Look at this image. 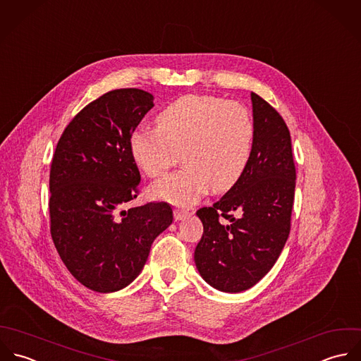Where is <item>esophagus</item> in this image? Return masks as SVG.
I'll list each match as a JSON object with an SVG mask.
<instances>
[{
  "label": "esophagus",
  "mask_w": 361,
  "mask_h": 361,
  "mask_svg": "<svg viewBox=\"0 0 361 361\" xmlns=\"http://www.w3.org/2000/svg\"><path fill=\"white\" fill-rule=\"evenodd\" d=\"M173 216H175V220L180 221V220H185V219L189 216V212L180 210V209H175V210H173Z\"/></svg>",
  "instance_id": "obj_1"
}]
</instances>
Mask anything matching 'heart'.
Segmentation results:
<instances>
[{
  "instance_id": "heart-1",
  "label": "heart",
  "mask_w": 361,
  "mask_h": 361,
  "mask_svg": "<svg viewBox=\"0 0 361 361\" xmlns=\"http://www.w3.org/2000/svg\"><path fill=\"white\" fill-rule=\"evenodd\" d=\"M157 124L130 135L133 161L151 178L173 166L179 151L186 165L151 186L154 199L189 206L209 189L226 192L240 180L253 141V121L245 106L210 95H185L157 116Z\"/></svg>"
}]
</instances>
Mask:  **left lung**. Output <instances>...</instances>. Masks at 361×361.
<instances>
[{"label": "left lung", "mask_w": 361, "mask_h": 361, "mask_svg": "<svg viewBox=\"0 0 361 361\" xmlns=\"http://www.w3.org/2000/svg\"><path fill=\"white\" fill-rule=\"evenodd\" d=\"M253 141L240 180L212 207L197 210L203 237L195 249L200 276L224 293L263 279L290 234L295 189L291 137L283 118L250 94Z\"/></svg>", "instance_id": "8db88e82"}]
</instances>
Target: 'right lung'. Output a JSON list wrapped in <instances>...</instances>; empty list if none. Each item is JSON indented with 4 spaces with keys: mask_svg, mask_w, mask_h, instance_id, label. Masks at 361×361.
<instances>
[{
    "mask_svg": "<svg viewBox=\"0 0 361 361\" xmlns=\"http://www.w3.org/2000/svg\"><path fill=\"white\" fill-rule=\"evenodd\" d=\"M152 106L142 90L111 91L70 121L53 155L51 238L70 273L92 291L127 287L173 220L164 202L123 210L140 185L128 140Z\"/></svg>",
    "mask_w": 361,
    "mask_h": 361,
    "instance_id": "right-lung-1",
    "label": "right lung"
}]
</instances>
